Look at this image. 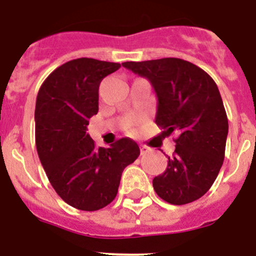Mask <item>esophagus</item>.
Returning <instances> with one entry per match:
<instances>
[{"mask_svg": "<svg viewBox=\"0 0 256 256\" xmlns=\"http://www.w3.org/2000/svg\"><path fill=\"white\" fill-rule=\"evenodd\" d=\"M140 151H141V155H144V154H146V152H148V151H150V148H148V146H146V145H141L140 146Z\"/></svg>", "mask_w": 256, "mask_h": 256, "instance_id": "34e87169", "label": "esophagus"}]
</instances>
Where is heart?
<instances>
[{
	"label": "heart",
	"mask_w": 256,
	"mask_h": 256,
	"mask_svg": "<svg viewBox=\"0 0 256 256\" xmlns=\"http://www.w3.org/2000/svg\"><path fill=\"white\" fill-rule=\"evenodd\" d=\"M130 126H131V124H130Z\"/></svg>",
	"instance_id": "obj_1"
}]
</instances>
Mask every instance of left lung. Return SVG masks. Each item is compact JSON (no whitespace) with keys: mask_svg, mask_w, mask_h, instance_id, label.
I'll list each match as a JSON object with an SVG mask.
<instances>
[{"mask_svg":"<svg viewBox=\"0 0 256 256\" xmlns=\"http://www.w3.org/2000/svg\"><path fill=\"white\" fill-rule=\"evenodd\" d=\"M122 66L150 81L158 96L156 125L165 135H178L165 172L154 178V190L172 205L200 199L222 168L229 130L216 84L202 68L176 57Z\"/></svg>","mask_w":256,"mask_h":256,"instance_id":"left-lung-1","label":"left lung"}]
</instances>
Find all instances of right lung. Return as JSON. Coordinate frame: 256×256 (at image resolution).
<instances>
[{
	"instance_id": "right-lung-1",
	"label": "right lung",
	"mask_w": 256,
	"mask_h": 256,
	"mask_svg": "<svg viewBox=\"0 0 256 256\" xmlns=\"http://www.w3.org/2000/svg\"><path fill=\"white\" fill-rule=\"evenodd\" d=\"M121 68L118 62L71 60L52 71L40 88L34 138L40 161L58 196L72 208L96 212L116 198L124 168L140 155L138 144L120 138L96 148L88 130L98 111V86Z\"/></svg>"
}]
</instances>
